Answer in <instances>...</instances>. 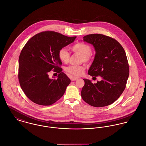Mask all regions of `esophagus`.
<instances>
[{"instance_id":"obj_1","label":"esophagus","mask_w":146,"mask_h":146,"mask_svg":"<svg viewBox=\"0 0 146 146\" xmlns=\"http://www.w3.org/2000/svg\"><path fill=\"white\" fill-rule=\"evenodd\" d=\"M77 79H78V78H77V77H73V76L70 77V80H71V81H74L77 80Z\"/></svg>"}]
</instances>
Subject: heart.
Instances as JSON below:
<instances>
[{
	"mask_svg": "<svg viewBox=\"0 0 146 146\" xmlns=\"http://www.w3.org/2000/svg\"><path fill=\"white\" fill-rule=\"evenodd\" d=\"M72 50L76 54L81 56V61L84 62L88 63L91 60V54L92 52V48L90 46L85 43H78L73 45L71 47ZM59 59L64 63H67L69 61L70 54L64 48H60L58 52ZM65 70L69 74L79 76L83 74L84 71V67L82 65H69L65 68Z\"/></svg>",
	"mask_w": 146,
	"mask_h": 146,
	"instance_id": "b5f03b06",
	"label": "heart"
}]
</instances>
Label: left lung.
<instances>
[{"label": "left lung", "mask_w": 146, "mask_h": 146, "mask_svg": "<svg viewBox=\"0 0 146 146\" xmlns=\"http://www.w3.org/2000/svg\"><path fill=\"white\" fill-rule=\"evenodd\" d=\"M83 39L92 44L96 52L88 74L92 77L99 76L102 80L92 84L84 79L82 98L93 107L109 106L118 99L126 88L129 66L125 51L116 39L103 34H89Z\"/></svg>", "instance_id": "8db88e82"}]
</instances>
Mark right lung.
<instances>
[{"label": "right lung", "instance_id": "add662e5", "mask_svg": "<svg viewBox=\"0 0 146 146\" xmlns=\"http://www.w3.org/2000/svg\"><path fill=\"white\" fill-rule=\"evenodd\" d=\"M76 36L46 31L36 34L25 44L19 59V80L26 96L41 106H50L65 93L70 80L63 72L58 52L73 42ZM59 73L57 79H51V70Z\"/></svg>", "mask_w": 146, "mask_h": 146}]
</instances>
